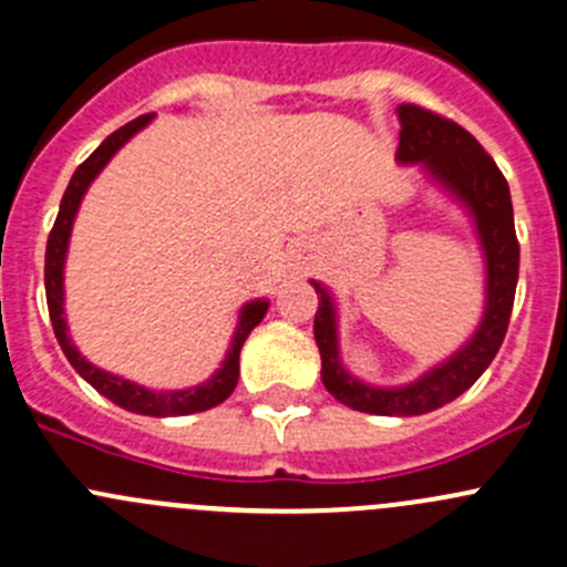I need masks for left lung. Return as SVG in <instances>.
<instances>
[{"label":"left lung","instance_id":"1","mask_svg":"<svg viewBox=\"0 0 567 567\" xmlns=\"http://www.w3.org/2000/svg\"><path fill=\"white\" fill-rule=\"evenodd\" d=\"M398 120V164H420L422 173L447 192L472 219L485 262V305L477 329L458 351L409 384L375 386L346 370L340 359L334 296L326 285L310 279L318 293L316 342L320 351V381L342 405L379 416L427 414L466 392L494 362L505 340L518 282V241L511 188L494 158L466 128L427 109L400 104Z\"/></svg>","mask_w":567,"mask_h":567}]
</instances>
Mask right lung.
Returning a JSON list of instances; mask_svg holds the SVG:
<instances>
[{
	"instance_id": "1",
	"label": "right lung",
	"mask_w": 567,
	"mask_h": 567,
	"mask_svg": "<svg viewBox=\"0 0 567 567\" xmlns=\"http://www.w3.org/2000/svg\"><path fill=\"white\" fill-rule=\"evenodd\" d=\"M153 120V114H142V117L131 120L128 125L117 128L114 134H109L104 142L93 151V156L84 164H79L76 173H73L71 183H68L65 194H62L60 214H56L54 227L49 233V244H45V301H49V316L51 326H54L56 342H60L62 353L68 357V362L73 364L79 375L87 381L93 390H99L104 398L112 400L114 405L125 411H134V414L145 416H186L197 414V411H208L214 405L225 403L230 398L233 390L238 384V357H241V348L247 342L249 331L260 323L262 316L268 312V299H251L241 307L238 312V326L233 331L230 348H227L225 359H221L219 370L210 375L208 381L197 386H186V390H147V386L136 384V381L123 379V375L106 373V370L95 368L93 362L79 353V348L73 346L71 334H68V318H65V257H68V244H71V230L73 221H76L79 205H82L84 194H87L90 183L101 175V169L112 162L114 153L136 134V131L145 128Z\"/></svg>"
}]
</instances>
